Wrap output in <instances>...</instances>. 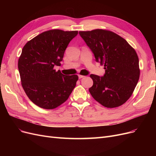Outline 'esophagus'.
<instances>
[{
    "mask_svg": "<svg viewBox=\"0 0 156 156\" xmlns=\"http://www.w3.org/2000/svg\"><path fill=\"white\" fill-rule=\"evenodd\" d=\"M78 76H79V79H82V78H83L84 77V75H79Z\"/></svg>",
    "mask_w": 156,
    "mask_h": 156,
    "instance_id": "34e87169",
    "label": "esophagus"
}]
</instances>
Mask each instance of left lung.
Instances as JSON below:
<instances>
[{"instance_id": "obj_1", "label": "left lung", "mask_w": 156, "mask_h": 156, "mask_svg": "<svg viewBox=\"0 0 156 156\" xmlns=\"http://www.w3.org/2000/svg\"><path fill=\"white\" fill-rule=\"evenodd\" d=\"M96 62L104 65L102 77L91 74L93 85L89 92L95 100L107 108L124 104L137 84L140 69L135 49L116 33L103 29L80 31Z\"/></svg>"}]
</instances>
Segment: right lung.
<instances>
[{
    "label": "right lung",
    "instance_id": "right-lung-1",
    "mask_svg": "<svg viewBox=\"0 0 156 156\" xmlns=\"http://www.w3.org/2000/svg\"><path fill=\"white\" fill-rule=\"evenodd\" d=\"M78 31L54 29L41 33L23 47L18 60L22 87L38 107L53 109L66 101L78 80L77 75H64L60 66L64 51Z\"/></svg>",
    "mask_w": 156,
    "mask_h": 156
}]
</instances>
